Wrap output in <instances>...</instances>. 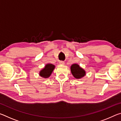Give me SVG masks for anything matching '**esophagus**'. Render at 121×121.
I'll use <instances>...</instances> for the list:
<instances>
[{
	"instance_id": "esophagus-1",
	"label": "esophagus",
	"mask_w": 121,
	"mask_h": 121,
	"mask_svg": "<svg viewBox=\"0 0 121 121\" xmlns=\"http://www.w3.org/2000/svg\"><path fill=\"white\" fill-rule=\"evenodd\" d=\"M59 63H60V64L61 65H65V62H64V61H60V62H59Z\"/></svg>"
}]
</instances>
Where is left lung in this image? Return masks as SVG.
<instances>
[{"label": "left lung", "mask_w": 121, "mask_h": 121, "mask_svg": "<svg viewBox=\"0 0 121 121\" xmlns=\"http://www.w3.org/2000/svg\"><path fill=\"white\" fill-rule=\"evenodd\" d=\"M71 73L75 78L81 79L86 75V71L77 63H74L70 67Z\"/></svg>", "instance_id": "left-lung-1"}]
</instances>
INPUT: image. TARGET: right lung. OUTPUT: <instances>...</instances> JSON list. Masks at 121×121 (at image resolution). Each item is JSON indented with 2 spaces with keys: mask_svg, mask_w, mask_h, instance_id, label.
I'll list each match as a JSON object with an SVG mask.
<instances>
[{
  "mask_svg": "<svg viewBox=\"0 0 121 121\" xmlns=\"http://www.w3.org/2000/svg\"><path fill=\"white\" fill-rule=\"evenodd\" d=\"M55 65L51 64V63H48L39 71V75L40 76L45 78H48L52 74Z\"/></svg>",
  "mask_w": 121,
  "mask_h": 121,
  "instance_id": "right-lung-1",
  "label": "right lung"
}]
</instances>
